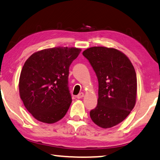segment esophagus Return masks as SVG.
<instances>
[{"instance_id": "obj_1", "label": "esophagus", "mask_w": 160, "mask_h": 160, "mask_svg": "<svg viewBox=\"0 0 160 160\" xmlns=\"http://www.w3.org/2000/svg\"><path fill=\"white\" fill-rule=\"evenodd\" d=\"M83 96H84V94H83V92H81V93H79V94H78L77 96V99H81V98L83 97Z\"/></svg>"}]
</instances>
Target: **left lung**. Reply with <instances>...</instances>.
I'll return each instance as SVG.
<instances>
[{
	"label": "left lung",
	"mask_w": 160,
	"mask_h": 160,
	"mask_svg": "<svg viewBox=\"0 0 160 160\" xmlns=\"http://www.w3.org/2000/svg\"><path fill=\"white\" fill-rule=\"evenodd\" d=\"M82 54L89 61L99 82L97 105L91 119L102 128H110L126 119L134 107L137 75L127 56L113 48L94 46Z\"/></svg>",
	"instance_id": "obj_1"
}]
</instances>
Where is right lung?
<instances>
[{
  "label": "right lung",
  "instance_id": "1",
  "mask_svg": "<svg viewBox=\"0 0 160 160\" xmlns=\"http://www.w3.org/2000/svg\"><path fill=\"white\" fill-rule=\"evenodd\" d=\"M78 48L55 47L32 54L19 78V93L26 109L38 121L53 124L65 116L72 102L68 69L81 52Z\"/></svg>",
  "mask_w": 160,
  "mask_h": 160
}]
</instances>
